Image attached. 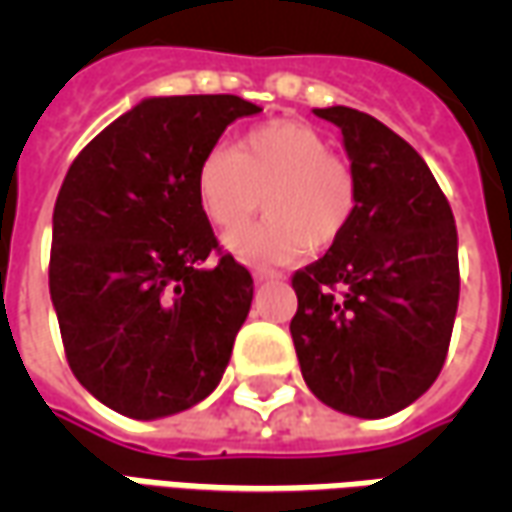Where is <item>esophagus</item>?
Returning a JSON list of instances; mask_svg holds the SVG:
<instances>
[{
	"instance_id": "1",
	"label": "esophagus",
	"mask_w": 512,
	"mask_h": 512,
	"mask_svg": "<svg viewBox=\"0 0 512 512\" xmlns=\"http://www.w3.org/2000/svg\"><path fill=\"white\" fill-rule=\"evenodd\" d=\"M252 279H255L257 285H263V282H282V274L274 271V268H266V266H252Z\"/></svg>"
}]
</instances>
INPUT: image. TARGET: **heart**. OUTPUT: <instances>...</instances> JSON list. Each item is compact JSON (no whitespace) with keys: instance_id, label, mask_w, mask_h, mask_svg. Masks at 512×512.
I'll return each instance as SVG.
<instances>
[{"instance_id":"heart-1","label":"heart","mask_w":512,"mask_h":512,"mask_svg":"<svg viewBox=\"0 0 512 512\" xmlns=\"http://www.w3.org/2000/svg\"><path fill=\"white\" fill-rule=\"evenodd\" d=\"M197 202L208 222L229 230L245 221L264 194L269 216L224 235L244 260L290 263L334 246L359 211L354 169L332 156L329 139L301 120H271L230 147H213L197 167Z\"/></svg>"}]
</instances>
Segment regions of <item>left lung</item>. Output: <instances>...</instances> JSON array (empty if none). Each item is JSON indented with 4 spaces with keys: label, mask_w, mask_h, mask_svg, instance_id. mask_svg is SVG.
Masks as SVG:
<instances>
[{
    "label": "left lung",
    "mask_w": 512,
    "mask_h": 512,
    "mask_svg": "<svg viewBox=\"0 0 512 512\" xmlns=\"http://www.w3.org/2000/svg\"><path fill=\"white\" fill-rule=\"evenodd\" d=\"M315 115L343 131L359 211L329 252L293 277L290 334L312 395L381 419L436 381L458 312V233L450 202L414 147L351 106Z\"/></svg>",
    "instance_id": "obj_1"
}]
</instances>
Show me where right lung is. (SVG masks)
Instances as JSON below:
<instances>
[{
	"mask_svg": "<svg viewBox=\"0 0 512 512\" xmlns=\"http://www.w3.org/2000/svg\"><path fill=\"white\" fill-rule=\"evenodd\" d=\"M238 95H158L76 156L51 219V304L79 384L131 419L197 406L222 381L252 307L230 255L213 268L197 167L238 117Z\"/></svg>",
	"mask_w": 512,
	"mask_h": 512,
	"instance_id": "1",
	"label": "right lung"
}]
</instances>
